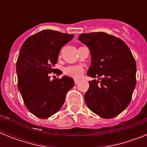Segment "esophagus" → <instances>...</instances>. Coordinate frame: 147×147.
Here are the masks:
<instances>
[{"mask_svg": "<svg viewBox=\"0 0 147 147\" xmlns=\"http://www.w3.org/2000/svg\"><path fill=\"white\" fill-rule=\"evenodd\" d=\"M80 82V80H79V79H76V78H75L74 79V83L75 84H77L78 82Z\"/></svg>", "mask_w": 147, "mask_h": 147, "instance_id": "esophagus-1", "label": "esophagus"}]
</instances>
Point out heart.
Masks as SVG:
<instances>
[{"label": "heart", "instance_id": "1", "mask_svg": "<svg viewBox=\"0 0 147 147\" xmlns=\"http://www.w3.org/2000/svg\"><path fill=\"white\" fill-rule=\"evenodd\" d=\"M84 67L82 65H69L64 68L65 74L72 77H80L84 73Z\"/></svg>", "mask_w": 147, "mask_h": 147}]
</instances>
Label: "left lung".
<instances>
[{
	"label": "left lung",
	"instance_id": "left-lung-1",
	"mask_svg": "<svg viewBox=\"0 0 147 147\" xmlns=\"http://www.w3.org/2000/svg\"><path fill=\"white\" fill-rule=\"evenodd\" d=\"M78 39L90 51L87 74L100 80L89 82L85 103L100 117H115L129 105L136 87L134 57L123 40L105 32L81 34Z\"/></svg>",
	"mask_w": 147,
	"mask_h": 147
}]
</instances>
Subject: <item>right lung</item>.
<instances>
[{
    "label": "right lung",
    "mask_w": 147,
    "mask_h": 147,
    "mask_svg": "<svg viewBox=\"0 0 147 147\" xmlns=\"http://www.w3.org/2000/svg\"><path fill=\"white\" fill-rule=\"evenodd\" d=\"M74 34L43 30L27 38L22 45L16 64L18 89L27 109L32 114L48 119L58 112L66 94L74 86L69 76L50 80L61 48Z\"/></svg>",
    "instance_id": "right-lung-1"
}]
</instances>
